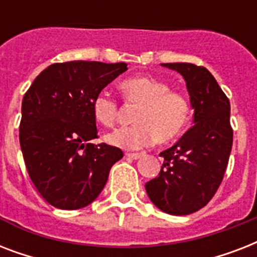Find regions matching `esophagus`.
Returning a JSON list of instances; mask_svg holds the SVG:
<instances>
[{
  "label": "esophagus",
  "instance_id": "1",
  "mask_svg": "<svg viewBox=\"0 0 257 257\" xmlns=\"http://www.w3.org/2000/svg\"><path fill=\"white\" fill-rule=\"evenodd\" d=\"M141 155H143V153H126V157L133 159V160H137V159H140Z\"/></svg>",
  "mask_w": 257,
  "mask_h": 257
}]
</instances>
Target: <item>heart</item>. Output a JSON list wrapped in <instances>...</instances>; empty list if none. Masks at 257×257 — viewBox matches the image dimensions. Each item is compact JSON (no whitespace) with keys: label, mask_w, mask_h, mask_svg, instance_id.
Returning a JSON list of instances; mask_svg holds the SVG:
<instances>
[{"label":"heart","mask_w":257,"mask_h":257,"mask_svg":"<svg viewBox=\"0 0 257 257\" xmlns=\"http://www.w3.org/2000/svg\"><path fill=\"white\" fill-rule=\"evenodd\" d=\"M125 98L139 105L135 114L137 124L118 128L105 140L124 149H140L153 141L175 139L187 126L191 105L183 93L171 90L167 82L151 76H136L121 82ZM93 117L104 126H112L118 116V104L106 93H98L92 101Z\"/></svg>","instance_id":"obj_1"}]
</instances>
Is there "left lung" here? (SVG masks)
Returning a JSON list of instances; mask_svg holds the SVG:
<instances>
[{
    "label": "left lung",
    "instance_id": "1",
    "mask_svg": "<svg viewBox=\"0 0 257 257\" xmlns=\"http://www.w3.org/2000/svg\"><path fill=\"white\" fill-rule=\"evenodd\" d=\"M187 82L195 125L173 147L160 153L164 164L145 184L155 205L169 215H189L205 207L220 187L233 140L231 105L204 66L188 62L161 64Z\"/></svg>",
    "mask_w": 257,
    "mask_h": 257
}]
</instances>
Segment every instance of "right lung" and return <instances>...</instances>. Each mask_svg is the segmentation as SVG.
<instances>
[{"label":"right lung","mask_w":257,"mask_h":257,"mask_svg":"<svg viewBox=\"0 0 257 257\" xmlns=\"http://www.w3.org/2000/svg\"><path fill=\"white\" fill-rule=\"evenodd\" d=\"M126 68L125 62L69 61L38 74L22 98L20 145L40 195L60 209L96 200L122 151L97 139L92 101Z\"/></svg>","instance_id":"add662e5"}]
</instances>
